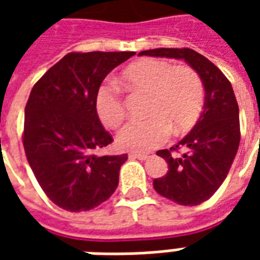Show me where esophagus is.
Listing matches in <instances>:
<instances>
[{
    "mask_svg": "<svg viewBox=\"0 0 260 260\" xmlns=\"http://www.w3.org/2000/svg\"><path fill=\"white\" fill-rule=\"evenodd\" d=\"M152 157L150 153H129V158H139V160H146Z\"/></svg>",
    "mask_w": 260,
    "mask_h": 260,
    "instance_id": "34e87169",
    "label": "esophagus"
}]
</instances>
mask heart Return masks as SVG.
<instances>
[{"instance_id":"heart-1","label":"heart","mask_w":260,"mask_h":260,"mask_svg":"<svg viewBox=\"0 0 260 260\" xmlns=\"http://www.w3.org/2000/svg\"><path fill=\"white\" fill-rule=\"evenodd\" d=\"M122 80L134 90L149 93V118L132 121L121 131L117 143L129 152H149L175 134L189 131L203 108V83L195 69L185 64L171 65L163 59H142L122 72ZM96 111L107 128H117L125 118V108L114 86H102L96 96Z\"/></svg>"}]
</instances>
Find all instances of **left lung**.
Listing matches in <instances>:
<instances>
[{
    "label": "left lung",
    "mask_w": 260,
    "mask_h": 260,
    "mask_svg": "<svg viewBox=\"0 0 260 260\" xmlns=\"http://www.w3.org/2000/svg\"><path fill=\"white\" fill-rule=\"evenodd\" d=\"M139 55L184 59L201 76L205 87L203 113L188 135L157 156L169 163V171L153 181L157 193L184 206H196L212 198L229 174L240 146V110L230 80L206 57L191 48H154ZM180 147L187 152L171 154Z\"/></svg>",
    "instance_id": "left-lung-1"
}]
</instances>
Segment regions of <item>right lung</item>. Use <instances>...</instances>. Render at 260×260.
<instances>
[{
  "label": "right lung",
  "mask_w": 260,
  "mask_h": 260,
  "mask_svg": "<svg viewBox=\"0 0 260 260\" xmlns=\"http://www.w3.org/2000/svg\"><path fill=\"white\" fill-rule=\"evenodd\" d=\"M134 51L69 53L33 86L25 108L23 147L44 193L68 212H86L118 186L128 154L97 156L113 136L96 111L100 85Z\"/></svg>",
  "instance_id": "right-lung-1"
}]
</instances>
